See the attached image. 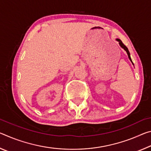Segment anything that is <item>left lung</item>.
I'll return each mask as SVG.
<instances>
[{"instance_id": "left-lung-1", "label": "left lung", "mask_w": 151, "mask_h": 151, "mask_svg": "<svg viewBox=\"0 0 151 151\" xmlns=\"http://www.w3.org/2000/svg\"><path fill=\"white\" fill-rule=\"evenodd\" d=\"M116 40H117V41H119L120 46H121V47L122 48H124V49L125 50H126V52H127V54H128V56H129V58L130 60H131V62L132 63V60H131V56H130V52H129V50H128V48L123 44V43H122V42L121 40H120V39H116ZM132 64H133V63H132Z\"/></svg>"}]
</instances>
